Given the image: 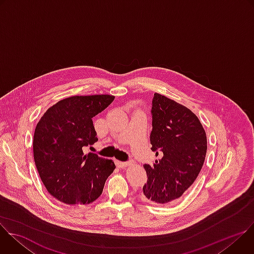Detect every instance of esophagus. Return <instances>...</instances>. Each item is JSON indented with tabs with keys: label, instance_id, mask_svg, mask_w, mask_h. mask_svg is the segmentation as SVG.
<instances>
[{
	"label": "esophagus",
	"instance_id": "esophagus-1",
	"mask_svg": "<svg viewBox=\"0 0 254 254\" xmlns=\"http://www.w3.org/2000/svg\"><path fill=\"white\" fill-rule=\"evenodd\" d=\"M117 165L118 167L120 168H125V167H127L130 165V162H121V161H118L117 162Z\"/></svg>",
	"mask_w": 254,
	"mask_h": 254
}]
</instances>
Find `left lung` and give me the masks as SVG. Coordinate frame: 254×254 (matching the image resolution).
Masks as SVG:
<instances>
[{
    "instance_id": "8db88e82",
    "label": "left lung",
    "mask_w": 254,
    "mask_h": 254,
    "mask_svg": "<svg viewBox=\"0 0 254 254\" xmlns=\"http://www.w3.org/2000/svg\"><path fill=\"white\" fill-rule=\"evenodd\" d=\"M153 152L162 158L153 166L144 164L147 184L143 201L168 205L178 201L198 177L207 152L206 132L189 108L155 93L152 101Z\"/></svg>"
}]
</instances>
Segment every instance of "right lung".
Segmentation results:
<instances>
[{"mask_svg": "<svg viewBox=\"0 0 254 254\" xmlns=\"http://www.w3.org/2000/svg\"><path fill=\"white\" fill-rule=\"evenodd\" d=\"M115 99L107 94L71 96L48 108L35 128L33 154L47 191L69 205L89 204L102 193L116 165L94 153L97 141L92 118Z\"/></svg>", "mask_w": 254, "mask_h": 254, "instance_id": "right-lung-1", "label": "right lung"}]
</instances>
